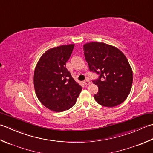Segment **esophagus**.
Returning a JSON list of instances; mask_svg holds the SVG:
<instances>
[{
  "instance_id": "1",
  "label": "esophagus",
  "mask_w": 153,
  "mask_h": 153,
  "mask_svg": "<svg viewBox=\"0 0 153 153\" xmlns=\"http://www.w3.org/2000/svg\"><path fill=\"white\" fill-rule=\"evenodd\" d=\"M83 83H84L85 85H88L90 84L91 82H90V81H89V80L86 79L85 81H84V82H83Z\"/></svg>"
}]
</instances>
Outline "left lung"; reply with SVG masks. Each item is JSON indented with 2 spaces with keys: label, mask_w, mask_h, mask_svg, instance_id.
Instances as JSON below:
<instances>
[{
  "label": "left lung",
  "mask_w": 153,
  "mask_h": 153,
  "mask_svg": "<svg viewBox=\"0 0 153 153\" xmlns=\"http://www.w3.org/2000/svg\"><path fill=\"white\" fill-rule=\"evenodd\" d=\"M83 53L89 70L100 76L92 81L99 89L94 95L95 101L107 107L122 103L131 91L133 77L124 53L114 46L97 42L83 45Z\"/></svg>",
  "instance_id": "obj_1"
}]
</instances>
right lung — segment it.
Instances as JSON below:
<instances>
[{
  "label": "right lung",
  "instance_id": "add662e5",
  "mask_svg": "<svg viewBox=\"0 0 153 153\" xmlns=\"http://www.w3.org/2000/svg\"><path fill=\"white\" fill-rule=\"evenodd\" d=\"M74 47V44L63 45L47 50L35 68L36 94L42 104L53 111L70 109L82 91L65 67Z\"/></svg>",
  "mask_w": 153,
  "mask_h": 153
}]
</instances>
